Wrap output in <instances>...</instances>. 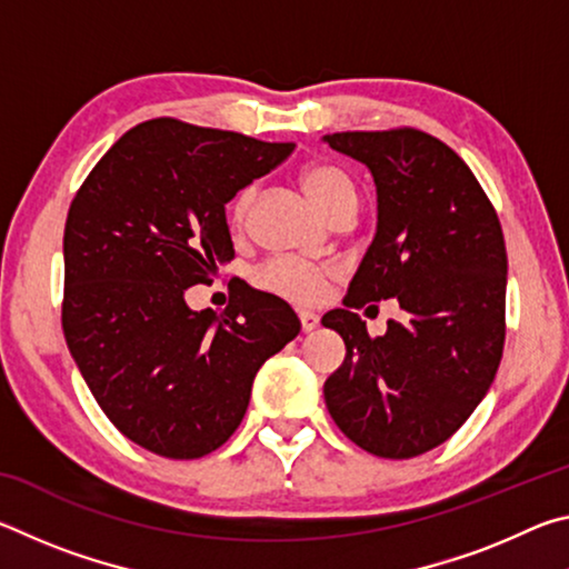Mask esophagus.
Wrapping results in <instances>:
<instances>
[{
    "instance_id": "esophagus-1",
    "label": "esophagus",
    "mask_w": 569,
    "mask_h": 569,
    "mask_svg": "<svg viewBox=\"0 0 569 569\" xmlns=\"http://www.w3.org/2000/svg\"><path fill=\"white\" fill-rule=\"evenodd\" d=\"M298 319H301V329H303V333L313 331L316 326H319V316H316L313 311H298Z\"/></svg>"
}]
</instances>
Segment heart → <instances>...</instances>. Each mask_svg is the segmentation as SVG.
I'll list each match as a JSON object with an SVG mask.
<instances>
[{"mask_svg": "<svg viewBox=\"0 0 569 569\" xmlns=\"http://www.w3.org/2000/svg\"><path fill=\"white\" fill-rule=\"evenodd\" d=\"M303 192L308 200L321 210V213H331V210L346 203V200H356V190L351 178L346 176L341 168L331 166V162H311L301 170L298 176ZM256 188H243L230 203V220L233 223H243L250 206H253ZM323 271L316 266H308L303 261H296V258H276V261L268 263L261 273V281L271 291L283 293L288 298H296V301H313L321 291L323 283Z\"/></svg>", "mask_w": 569, "mask_h": 569, "instance_id": "1", "label": "heart"}]
</instances>
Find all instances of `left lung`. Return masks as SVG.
<instances>
[{
  "label": "left lung",
  "instance_id": "8db88e82",
  "mask_svg": "<svg viewBox=\"0 0 569 569\" xmlns=\"http://www.w3.org/2000/svg\"><path fill=\"white\" fill-rule=\"evenodd\" d=\"M377 186V233L346 308L321 319L346 343L323 399L353 445L409 459L455 435L492 387L505 346L507 250L467 162L419 130L333 132ZM397 297L402 316L371 340L348 311Z\"/></svg>",
  "mask_w": 569,
  "mask_h": 569
}]
</instances>
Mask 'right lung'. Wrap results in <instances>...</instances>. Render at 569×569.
I'll use <instances>...</instances> for the list:
<instances>
[{"instance_id": "add662e5", "label": "right lung", "mask_w": 569, "mask_h": 569, "mask_svg": "<svg viewBox=\"0 0 569 569\" xmlns=\"http://www.w3.org/2000/svg\"><path fill=\"white\" fill-rule=\"evenodd\" d=\"M293 148L160 118L124 132L74 196L64 339L94 401L134 445L170 459L226 445L258 369L301 331L283 298L246 283L223 313L186 303L190 286L233 258L226 203Z\"/></svg>"}]
</instances>
